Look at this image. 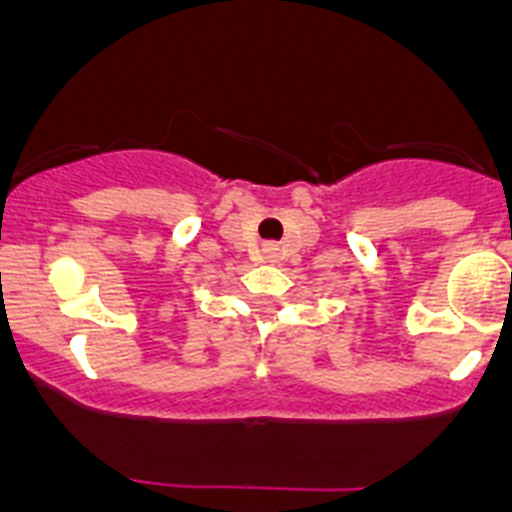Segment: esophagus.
Wrapping results in <instances>:
<instances>
[{"mask_svg":"<svg viewBox=\"0 0 512 512\" xmlns=\"http://www.w3.org/2000/svg\"><path fill=\"white\" fill-rule=\"evenodd\" d=\"M266 253H271V251H266Z\"/></svg>","mask_w":512,"mask_h":512,"instance_id":"34e87169","label":"esophagus"}]
</instances>
